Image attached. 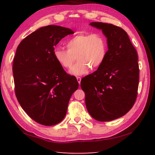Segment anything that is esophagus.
Instances as JSON below:
<instances>
[{
  "instance_id": "obj_1",
  "label": "esophagus",
  "mask_w": 155,
  "mask_h": 155,
  "mask_svg": "<svg viewBox=\"0 0 155 155\" xmlns=\"http://www.w3.org/2000/svg\"><path fill=\"white\" fill-rule=\"evenodd\" d=\"M77 81H78V84H81V77H77Z\"/></svg>"
}]
</instances>
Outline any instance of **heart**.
Segmentation results:
<instances>
[{
	"instance_id": "1",
	"label": "heart",
	"mask_w": 155,
	"mask_h": 155,
	"mask_svg": "<svg viewBox=\"0 0 155 155\" xmlns=\"http://www.w3.org/2000/svg\"><path fill=\"white\" fill-rule=\"evenodd\" d=\"M67 50L58 47L53 49L55 60L64 68H70L71 74L83 75L91 68L95 69L103 64L107 53V41L100 33L81 34L67 41Z\"/></svg>"
}]
</instances>
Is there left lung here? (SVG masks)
Segmentation results:
<instances>
[{
    "label": "left lung",
    "instance_id": "1",
    "mask_svg": "<svg viewBox=\"0 0 155 155\" xmlns=\"http://www.w3.org/2000/svg\"><path fill=\"white\" fill-rule=\"evenodd\" d=\"M90 25L102 30L108 50L103 64L81 81L87 110L104 122L127 113L136 102L140 70L138 57L127 33L119 26L102 22Z\"/></svg>",
    "mask_w": 155,
    "mask_h": 155
}]
</instances>
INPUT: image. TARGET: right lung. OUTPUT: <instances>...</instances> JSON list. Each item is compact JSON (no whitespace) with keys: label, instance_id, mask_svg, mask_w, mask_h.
<instances>
[{"label":"right lung","instance_id":"obj_1","mask_svg":"<svg viewBox=\"0 0 155 155\" xmlns=\"http://www.w3.org/2000/svg\"><path fill=\"white\" fill-rule=\"evenodd\" d=\"M74 34L67 28L49 25L21 41L13 64L15 93L26 114L39 124L51 126L65 117L69 100L78 87L53 56L54 47Z\"/></svg>","mask_w":155,"mask_h":155}]
</instances>
